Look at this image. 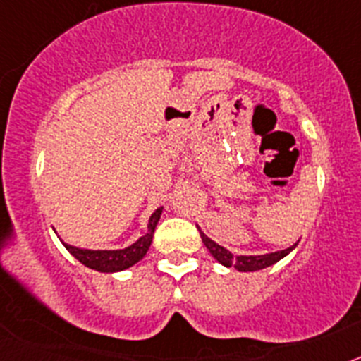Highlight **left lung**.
Wrapping results in <instances>:
<instances>
[{"label": "left lung", "instance_id": "left-lung-1", "mask_svg": "<svg viewBox=\"0 0 361 361\" xmlns=\"http://www.w3.org/2000/svg\"><path fill=\"white\" fill-rule=\"evenodd\" d=\"M200 231V229H199ZM200 238H202L204 245L208 247L209 253L213 255V257L219 260L222 266L226 267H235V269L238 271H258V269H264V267H269L273 266L275 262H279L280 258H283L286 255L291 253L293 250L296 247L295 245H291V247H288V250H282V251H275V253H267V255H257V257H247V255H240V257H235V255L231 253V251H228L226 247H222V245H219L216 242H213L212 238L206 237L202 231H200Z\"/></svg>", "mask_w": 361, "mask_h": 361}]
</instances>
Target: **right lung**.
<instances>
[{
    "mask_svg": "<svg viewBox=\"0 0 361 361\" xmlns=\"http://www.w3.org/2000/svg\"><path fill=\"white\" fill-rule=\"evenodd\" d=\"M162 208L155 209L148 222V233L145 237H141L135 244L128 245L126 250H114V251H94V250H81V247H73V245L65 244L66 250L78 258L79 262L85 264L90 269L101 271V273H116V271H123L132 267L146 255L149 250V244L153 240V231L157 226L159 219H161Z\"/></svg>",
    "mask_w": 361,
    "mask_h": 361,
    "instance_id": "1",
    "label": "right lung"
}]
</instances>
